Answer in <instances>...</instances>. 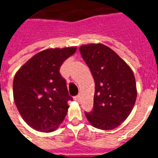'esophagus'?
Listing matches in <instances>:
<instances>
[{
	"label": "esophagus",
	"mask_w": 158,
	"mask_h": 158,
	"mask_svg": "<svg viewBox=\"0 0 158 158\" xmlns=\"http://www.w3.org/2000/svg\"><path fill=\"white\" fill-rule=\"evenodd\" d=\"M74 100L77 101V102H79V100H80V95H78V96H74Z\"/></svg>",
	"instance_id": "obj_1"
}]
</instances>
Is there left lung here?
<instances>
[{
    "mask_svg": "<svg viewBox=\"0 0 158 158\" xmlns=\"http://www.w3.org/2000/svg\"><path fill=\"white\" fill-rule=\"evenodd\" d=\"M80 54L95 80L92 110L85 112L95 128L113 129L129 116L135 103V79L128 64L102 44L81 45Z\"/></svg>",
    "mask_w": 158,
    "mask_h": 158,
    "instance_id": "8db88e82",
    "label": "left lung"
}]
</instances>
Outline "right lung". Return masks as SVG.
Masks as SVG:
<instances>
[{"label": "right lung", "mask_w": 158, "mask_h": 158, "mask_svg": "<svg viewBox=\"0 0 158 158\" xmlns=\"http://www.w3.org/2000/svg\"><path fill=\"white\" fill-rule=\"evenodd\" d=\"M76 47L47 49L22 66L13 79V97L19 113L31 128L52 132L65 118L72 101L65 79L60 73L62 62Z\"/></svg>", "instance_id": "obj_1"}]
</instances>
